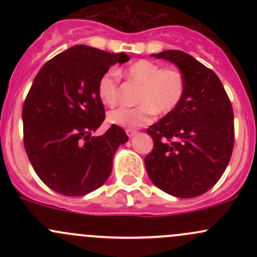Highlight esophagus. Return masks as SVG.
<instances>
[{"label": "esophagus", "mask_w": 257, "mask_h": 257, "mask_svg": "<svg viewBox=\"0 0 257 257\" xmlns=\"http://www.w3.org/2000/svg\"><path fill=\"white\" fill-rule=\"evenodd\" d=\"M126 136L129 137V138H133L134 136L137 134V131H133V129H126Z\"/></svg>", "instance_id": "1"}]
</instances>
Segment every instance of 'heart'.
<instances>
[{
  "instance_id": "1",
  "label": "heart",
  "mask_w": 257,
  "mask_h": 257,
  "mask_svg": "<svg viewBox=\"0 0 257 257\" xmlns=\"http://www.w3.org/2000/svg\"><path fill=\"white\" fill-rule=\"evenodd\" d=\"M126 77L142 84L136 108L120 107L108 114V121L126 129H137L153 120L154 114L173 112L185 92V78L175 68L163 69L159 64L141 59L125 71ZM98 95L104 104L114 105L119 98V73L109 69L98 80Z\"/></svg>"
}]
</instances>
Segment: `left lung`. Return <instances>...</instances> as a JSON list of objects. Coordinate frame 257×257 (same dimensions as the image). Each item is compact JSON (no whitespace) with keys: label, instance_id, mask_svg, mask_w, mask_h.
<instances>
[{"label":"left lung","instance_id":"8db88e82","mask_svg":"<svg viewBox=\"0 0 257 257\" xmlns=\"http://www.w3.org/2000/svg\"><path fill=\"white\" fill-rule=\"evenodd\" d=\"M185 78L179 105L149 126L154 148L145 169L157 188L177 198L206 193L224 174L234 148V113L219 77L183 51L152 54Z\"/></svg>","mask_w":257,"mask_h":257}]
</instances>
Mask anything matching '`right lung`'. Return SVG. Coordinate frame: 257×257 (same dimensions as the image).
<instances>
[{
  "instance_id": "obj_1",
  "label": "right lung",
  "mask_w": 257,
  "mask_h": 257,
  "mask_svg": "<svg viewBox=\"0 0 257 257\" xmlns=\"http://www.w3.org/2000/svg\"><path fill=\"white\" fill-rule=\"evenodd\" d=\"M125 53L78 45L57 54L40 69L22 109L25 149L36 174L52 190L82 196L100 188L113 169L125 132L113 125L93 137L104 120L98 80Z\"/></svg>"
}]
</instances>
